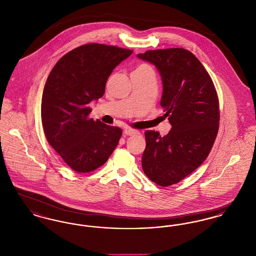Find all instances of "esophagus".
I'll return each mask as SVG.
<instances>
[{"mask_svg": "<svg viewBox=\"0 0 256 256\" xmlns=\"http://www.w3.org/2000/svg\"><path fill=\"white\" fill-rule=\"evenodd\" d=\"M137 134V130H132V128H124V134H126V135H128V136H132V135H134V134Z\"/></svg>", "mask_w": 256, "mask_h": 256, "instance_id": "obj_1", "label": "esophagus"}]
</instances>
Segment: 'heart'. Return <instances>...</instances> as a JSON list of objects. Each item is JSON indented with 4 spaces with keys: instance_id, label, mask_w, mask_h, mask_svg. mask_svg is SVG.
Here are the masks:
<instances>
[{
    "instance_id": "1",
    "label": "heart",
    "mask_w": 256,
    "mask_h": 256,
    "mask_svg": "<svg viewBox=\"0 0 256 256\" xmlns=\"http://www.w3.org/2000/svg\"><path fill=\"white\" fill-rule=\"evenodd\" d=\"M141 69H148V67L146 66V65H140V66H138L136 68V70H141Z\"/></svg>"
}]
</instances>
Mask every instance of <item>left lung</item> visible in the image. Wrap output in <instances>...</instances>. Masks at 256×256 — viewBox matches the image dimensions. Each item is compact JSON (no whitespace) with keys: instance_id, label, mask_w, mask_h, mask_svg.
<instances>
[{"instance_id":"1","label":"left lung","mask_w":256,"mask_h":256,"mask_svg":"<svg viewBox=\"0 0 256 256\" xmlns=\"http://www.w3.org/2000/svg\"><path fill=\"white\" fill-rule=\"evenodd\" d=\"M137 58L158 69L163 86L160 104L172 126L163 137L145 132L142 168L152 182L169 186L194 172L210 152L219 128L218 96L206 68L187 50H148Z\"/></svg>"}]
</instances>
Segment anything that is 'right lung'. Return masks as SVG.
Here are the masks:
<instances>
[{
	"mask_svg": "<svg viewBox=\"0 0 256 256\" xmlns=\"http://www.w3.org/2000/svg\"><path fill=\"white\" fill-rule=\"evenodd\" d=\"M132 54L86 44L63 56L50 71L41 102L43 130L50 145L73 170H96L118 145L122 130L90 119L89 104L104 96L112 71Z\"/></svg>",
	"mask_w": 256,
	"mask_h": 256,
	"instance_id": "1",
	"label": "right lung"
}]
</instances>
